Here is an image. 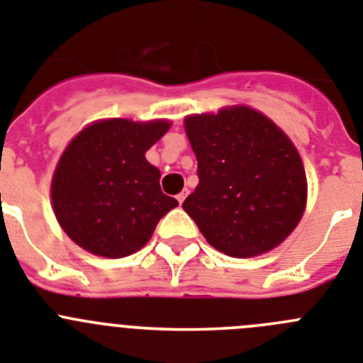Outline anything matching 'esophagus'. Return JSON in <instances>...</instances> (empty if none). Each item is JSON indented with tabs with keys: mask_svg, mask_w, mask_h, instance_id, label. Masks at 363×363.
I'll list each match as a JSON object with an SVG mask.
<instances>
[{
	"mask_svg": "<svg viewBox=\"0 0 363 363\" xmlns=\"http://www.w3.org/2000/svg\"><path fill=\"white\" fill-rule=\"evenodd\" d=\"M185 198H187V191H182V193L178 194V196H176V200H178L179 203H184V200Z\"/></svg>",
	"mask_w": 363,
	"mask_h": 363,
	"instance_id": "34e87169",
	"label": "esophagus"
}]
</instances>
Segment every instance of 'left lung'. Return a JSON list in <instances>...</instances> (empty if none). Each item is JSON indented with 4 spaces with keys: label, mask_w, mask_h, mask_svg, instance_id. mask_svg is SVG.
Segmentation results:
<instances>
[{
    "label": "left lung",
    "mask_w": 363,
    "mask_h": 363,
    "mask_svg": "<svg viewBox=\"0 0 363 363\" xmlns=\"http://www.w3.org/2000/svg\"><path fill=\"white\" fill-rule=\"evenodd\" d=\"M200 184L184 209L215 250L237 259L284 242L303 218L305 167L292 139L246 104L184 119Z\"/></svg>",
    "instance_id": "1"
}]
</instances>
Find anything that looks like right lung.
Here are the masks:
<instances>
[{"instance_id":"1","label":"right lung","mask_w":363,"mask_h":363,"mask_svg":"<svg viewBox=\"0 0 363 363\" xmlns=\"http://www.w3.org/2000/svg\"><path fill=\"white\" fill-rule=\"evenodd\" d=\"M169 128V119L110 117L89 123L67 143L52 172L51 206L77 246L106 259L128 257L178 206L161 193L160 169L145 157Z\"/></svg>"}]
</instances>
